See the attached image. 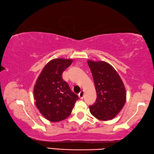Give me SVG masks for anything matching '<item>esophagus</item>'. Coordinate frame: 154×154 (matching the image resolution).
<instances>
[{"label":"esophagus","instance_id":"34e87169","mask_svg":"<svg viewBox=\"0 0 154 154\" xmlns=\"http://www.w3.org/2000/svg\"><path fill=\"white\" fill-rule=\"evenodd\" d=\"M83 96H84V91L82 90L81 92L79 93V97L80 99H83Z\"/></svg>","mask_w":154,"mask_h":154}]
</instances>
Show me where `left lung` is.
<instances>
[{
    "mask_svg": "<svg viewBox=\"0 0 154 154\" xmlns=\"http://www.w3.org/2000/svg\"><path fill=\"white\" fill-rule=\"evenodd\" d=\"M96 91V103L90 106L93 116L102 121L114 118L126 100L124 83L111 64L104 61L88 60Z\"/></svg>",
    "mask_w": 154,
    "mask_h": 154,
    "instance_id": "1",
    "label": "left lung"
}]
</instances>
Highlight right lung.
<instances>
[{
    "label": "right lung",
    "instance_id": "right-lung-1",
    "mask_svg": "<svg viewBox=\"0 0 154 154\" xmlns=\"http://www.w3.org/2000/svg\"><path fill=\"white\" fill-rule=\"evenodd\" d=\"M72 62L71 59L51 60L43 68L34 86L36 107L50 122H60L68 118L79 99L62 77Z\"/></svg>",
    "mask_w": 154,
    "mask_h": 154
}]
</instances>
